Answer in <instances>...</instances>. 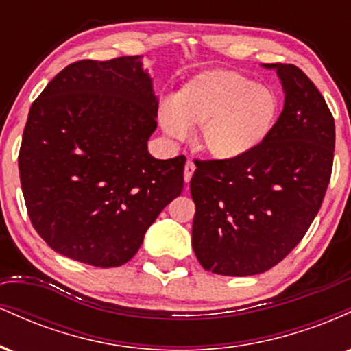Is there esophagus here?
<instances>
[{
    "label": "esophagus",
    "instance_id": "obj_1",
    "mask_svg": "<svg viewBox=\"0 0 351 351\" xmlns=\"http://www.w3.org/2000/svg\"><path fill=\"white\" fill-rule=\"evenodd\" d=\"M195 170H196L195 163H193L191 160H188L186 165H184V181H186V183H189V180H191V176H193V173H195Z\"/></svg>",
    "mask_w": 351,
    "mask_h": 351
}]
</instances>
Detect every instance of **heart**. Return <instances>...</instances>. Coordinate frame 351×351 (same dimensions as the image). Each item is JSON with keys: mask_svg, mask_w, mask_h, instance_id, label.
Returning <instances> with one entry per match:
<instances>
[{"mask_svg": "<svg viewBox=\"0 0 351 351\" xmlns=\"http://www.w3.org/2000/svg\"><path fill=\"white\" fill-rule=\"evenodd\" d=\"M279 115L280 100L274 88L228 69L195 75L158 110L168 138L183 142L189 127H199L201 150L224 162L259 150L272 135Z\"/></svg>", "mask_w": 351, "mask_h": 351, "instance_id": "b5f03b06", "label": "heart"}]
</instances>
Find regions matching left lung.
I'll list each match as a JSON object with an SVG mask.
<instances>
[{"instance_id": "obj_1", "label": "left lung", "mask_w": 351, "mask_h": 351, "mask_svg": "<svg viewBox=\"0 0 351 351\" xmlns=\"http://www.w3.org/2000/svg\"><path fill=\"white\" fill-rule=\"evenodd\" d=\"M276 69L285 100L272 135L232 162L196 160L193 249L219 276H256L279 264L315 219L330 183L335 122L313 82L292 64Z\"/></svg>"}]
</instances>
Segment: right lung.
Here are the masks:
<instances>
[{"instance_id":"obj_1","label":"right lung","mask_w":351,"mask_h":351,"mask_svg":"<svg viewBox=\"0 0 351 351\" xmlns=\"http://www.w3.org/2000/svg\"><path fill=\"white\" fill-rule=\"evenodd\" d=\"M156 112L142 56L69 64L34 100L19 178L31 223L56 252L119 267L181 195L186 158L148 153Z\"/></svg>"}]
</instances>
